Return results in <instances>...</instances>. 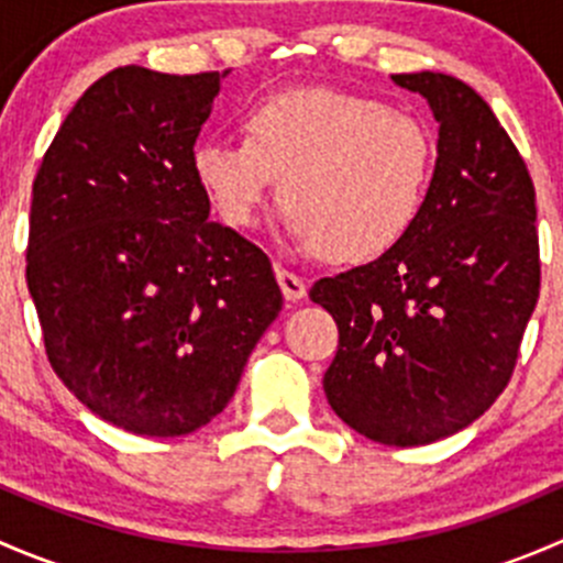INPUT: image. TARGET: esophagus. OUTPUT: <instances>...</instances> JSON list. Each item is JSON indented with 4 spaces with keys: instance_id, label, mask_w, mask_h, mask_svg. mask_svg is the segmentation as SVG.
<instances>
[{
    "instance_id": "1",
    "label": "esophagus",
    "mask_w": 563,
    "mask_h": 563,
    "mask_svg": "<svg viewBox=\"0 0 563 563\" xmlns=\"http://www.w3.org/2000/svg\"><path fill=\"white\" fill-rule=\"evenodd\" d=\"M275 275H277V283H280L283 297H286L288 302H299V299L308 297V286H305V277H299L297 272H288V269H283V266H277Z\"/></svg>"
}]
</instances>
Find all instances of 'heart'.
<instances>
[{"mask_svg": "<svg viewBox=\"0 0 563 563\" xmlns=\"http://www.w3.org/2000/svg\"><path fill=\"white\" fill-rule=\"evenodd\" d=\"M245 141H201L190 166L229 229L258 220L275 179L294 245L343 264L376 261L424 207L433 144L411 113L340 89H288L242 119Z\"/></svg>", "mask_w": 563, "mask_h": 563, "instance_id": "heart-1", "label": "heart"}]
</instances>
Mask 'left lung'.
Returning a JSON list of instances; mask_svg holds the SVG:
<instances>
[{
  "instance_id": "left-lung-1",
  "label": "left lung",
  "mask_w": 563,
  "mask_h": 563,
  "mask_svg": "<svg viewBox=\"0 0 563 563\" xmlns=\"http://www.w3.org/2000/svg\"><path fill=\"white\" fill-rule=\"evenodd\" d=\"M439 122L428 198L382 258L321 277L310 299L340 343L332 411L365 439L419 446L479 419L507 389L539 299L533 181L490 106L444 73L391 76Z\"/></svg>"
}]
</instances>
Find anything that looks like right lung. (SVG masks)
<instances>
[{"mask_svg":"<svg viewBox=\"0 0 563 563\" xmlns=\"http://www.w3.org/2000/svg\"><path fill=\"white\" fill-rule=\"evenodd\" d=\"M225 73H106L32 185L26 286L45 354L89 411L135 435L212 422L283 308L264 250L209 220L192 176Z\"/></svg>","mask_w":563,"mask_h":563,"instance_id":"obj_1","label":"right lung"}]
</instances>
